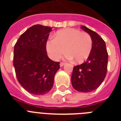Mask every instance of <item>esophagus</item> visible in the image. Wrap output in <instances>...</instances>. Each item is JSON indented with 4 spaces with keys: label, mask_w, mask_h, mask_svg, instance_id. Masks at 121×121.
<instances>
[{
    "label": "esophagus",
    "mask_w": 121,
    "mask_h": 121,
    "mask_svg": "<svg viewBox=\"0 0 121 121\" xmlns=\"http://www.w3.org/2000/svg\"><path fill=\"white\" fill-rule=\"evenodd\" d=\"M65 64V63H63V62H61V63H60V66L61 67H62V66H64Z\"/></svg>",
    "instance_id": "obj_1"
}]
</instances>
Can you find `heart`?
<instances>
[{
  "mask_svg": "<svg viewBox=\"0 0 121 121\" xmlns=\"http://www.w3.org/2000/svg\"><path fill=\"white\" fill-rule=\"evenodd\" d=\"M46 46L49 56L53 60H58L65 49V58L68 60L74 59L75 62L80 63L90 55L92 40L88 33L68 28L56 32L55 39L47 41Z\"/></svg>",
  "mask_w": 121,
  "mask_h": 121,
  "instance_id": "1",
  "label": "heart"
}]
</instances>
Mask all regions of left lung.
<instances>
[{
    "label": "left lung",
    "instance_id": "1",
    "mask_svg": "<svg viewBox=\"0 0 121 121\" xmlns=\"http://www.w3.org/2000/svg\"><path fill=\"white\" fill-rule=\"evenodd\" d=\"M81 28L88 33L92 40V48L86 61L74 66L71 82L78 92H92L101 85L107 73L108 53L103 39L84 26Z\"/></svg>",
    "mask_w": 121,
    "mask_h": 121
}]
</instances>
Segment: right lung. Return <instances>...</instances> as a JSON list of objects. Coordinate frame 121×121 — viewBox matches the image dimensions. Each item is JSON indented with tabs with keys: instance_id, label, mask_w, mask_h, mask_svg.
I'll return each mask as SVG.
<instances>
[{
	"instance_id": "add662e5",
	"label": "right lung",
	"mask_w": 121,
	"mask_h": 121,
	"mask_svg": "<svg viewBox=\"0 0 121 121\" xmlns=\"http://www.w3.org/2000/svg\"><path fill=\"white\" fill-rule=\"evenodd\" d=\"M50 27L33 26L21 35L14 46V65L20 85L33 95L49 92L53 86L54 77L60 69V63L48 58L46 42Z\"/></svg>"
}]
</instances>
